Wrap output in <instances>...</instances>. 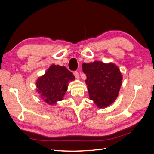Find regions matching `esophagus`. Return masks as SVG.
I'll use <instances>...</instances> for the list:
<instances>
[{
  "mask_svg": "<svg viewBox=\"0 0 154 154\" xmlns=\"http://www.w3.org/2000/svg\"><path fill=\"white\" fill-rule=\"evenodd\" d=\"M74 76H75L76 78H80V76H79V74H78V72L77 71H74Z\"/></svg>",
  "mask_w": 154,
  "mask_h": 154,
  "instance_id": "obj_1",
  "label": "esophagus"
}]
</instances>
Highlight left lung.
I'll list each match as a JSON object with an SVG mask.
<instances>
[{
	"label": "left lung",
	"mask_w": 154,
	"mask_h": 154,
	"mask_svg": "<svg viewBox=\"0 0 154 154\" xmlns=\"http://www.w3.org/2000/svg\"><path fill=\"white\" fill-rule=\"evenodd\" d=\"M86 74L90 100L99 108L111 105L117 98L122 83V75L117 66L113 63H105L95 61L82 64Z\"/></svg>",
	"instance_id": "left-lung-1"
}]
</instances>
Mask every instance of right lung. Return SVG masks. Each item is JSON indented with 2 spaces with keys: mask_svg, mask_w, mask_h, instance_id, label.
Listing matches in <instances>:
<instances>
[{
  "mask_svg": "<svg viewBox=\"0 0 154 154\" xmlns=\"http://www.w3.org/2000/svg\"><path fill=\"white\" fill-rule=\"evenodd\" d=\"M74 79L72 73L66 67L51 65L44 75L37 80L36 91L46 103L55 105L57 101L63 100L67 90L68 82Z\"/></svg>",
  "mask_w": 154,
  "mask_h": 154,
  "instance_id": "1",
  "label": "right lung"
}]
</instances>
